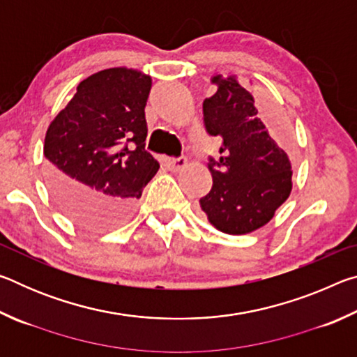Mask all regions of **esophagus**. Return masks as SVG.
Returning a JSON list of instances; mask_svg holds the SVG:
<instances>
[{
    "mask_svg": "<svg viewBox=\"0 0 357 357\" xmlns=\"http://www.w3.org/2000/svg\"><path fill=\"white\" fill-rule=\"evenodd\" d=\"M185 165H187L185 157H178V159L168 160V168H170L172 172H181L183 168H185Z\"/></svg>",
    "mask_w": 357,
    "mask_h": 357,
    "instance_id": "34e87169",
    "label": "esophagus"
}]
</instances>
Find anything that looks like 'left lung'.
Returning a JSON list of instances; mask_svg holds the SVG:
<instances>
[{"instance_id":"left-lung-1","label":"left lung","mask_w":357,"mask_h":357,"mask_svg":"<svg viewBox=\"0 0 357 357\" xmlns=\"http://www.w3.org/2000/svg\"><path fill=\"white\" fill-rule=\"evenodd\" d=\"M217 91L203 102L204 126L220 138L211 160L213 187L200 200L208 220L227 234H247L273 219L291 193V162L258 118L252 91L233 77H214Z\"/></svg>"}]
</instances>
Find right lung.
Segmentation results:
<instances>
[{
	"label": "right lung",
	"instance_id": "1",
	"mask_svg": "<svg viewBox=\"0 0 357 357\" xmlns=\"http://www.w3.org/2000/svg\"><path fill=\"white\" fill-rule=\"evenodd\" d=\"M151 84V77L138 69L96 72L80 82L48 126V189L83 227L110 229L128 220L143 187L160 168L144 149Z\"/></svg>",
	"mask_w": 357,
	"mask_h": 357
}]
</instances>
